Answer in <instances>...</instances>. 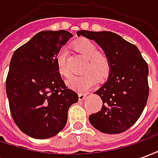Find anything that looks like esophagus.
Returning a JSON list of instances; mask_svg holds the SVG:
<instances>
[{
    "instance_id": "1",
    "label": "esophagus",
    "mask_w": 158,
    "mask_h": 158,
    "mask_svg": "<svg viewBox=\"0 0 158 158\" xmlns=\"http://www.w3.org/2000/svg\"><path fill=\"white\" fill-rule=\"evenodd\" d=\"M86 97V94L85 93H83V92H79V99L80 101H83V100L85 99Z\"/></svg>"
}]
</instances>
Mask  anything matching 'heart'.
I'll list each match as a JSON object with an SVG mask.
<instances>
[{
    "instance_id": "1",
    "label": "heart",
    "mask_w": 158,
    "mask_h": 158,
    "mask_svg": "<svg viewBox=\"0 0 158 158\" xmlns=\"http://www.w3.org/2000/svg\"><path fill=\"white\" fill-rule=\"evenodd\" d=\"M73 47L84 58L86 63L82 69L83 74L73 77L68 80V85L72 89L85 90L95 83L104 82L112 72V61L107 54L99 52L97 45L91 40L82 38L73 43ZM56 65L59 73L65 78H69L71 73L67 65L65 50H61L56 56Z\"/></svg>"
}]
</instances>
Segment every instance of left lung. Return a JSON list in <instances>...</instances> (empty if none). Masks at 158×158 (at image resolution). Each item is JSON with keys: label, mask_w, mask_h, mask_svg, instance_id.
I'll return each instance as SVG.
<instances>
[{"label": "left lung", "mask_w": 158, "mask_h": 158, "mask_svg": "<svg viewBox=\"0 0 158 158\" xmlns=\"http://www.w3.org/2000/svg\"><path fill=\"white\" fill-rule=\"evenodd\" d=\"M77 35L95 40L112 61L109 78L95 92L102 100V109L89 121L105 134L124 132L139 119L148 100L147 62L136 45L115 33L80 30Z\"/></svg>", "instance_id": "left-lung-1"}]
</instances>
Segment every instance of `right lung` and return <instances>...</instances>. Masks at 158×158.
<instances>
[{
    "label": "right lung",
    "mask_w": 158,
    "mask_h": 158,
    "mask_svg": "<svg viewBox=\"0 0 158 158\" xmlns=\"http://www.w3.org/2000/svg\"><path fill=\"white\" fill-rule=\"evenodd\" d=\"M73 35L66 30L41 31L16 50L6 80L9 107L16 125L35 139L57 135L68 111L79 101L57 70L56 56Z\"/></svg>",
    "instance_id": "1"
}]
</instances>
